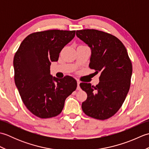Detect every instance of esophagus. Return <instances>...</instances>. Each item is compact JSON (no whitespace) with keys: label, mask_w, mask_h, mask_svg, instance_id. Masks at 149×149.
Listing matches in <instances>:
<instances>
[{"label":"esophagus","mask_w":149,"mask_h":149,"mask_svg":"<svg viewBox=\"0 0 149 149\" xmlns=\"http://www.w3.org/2000/svg\"><path fill=\"white\" fill-rule=\"evenodd\" d=\"M77 90H81V88H80V86H79V84H80V82L79 81H77Z\"/></svg>","instance_id":"obj_1"}]
</instances>
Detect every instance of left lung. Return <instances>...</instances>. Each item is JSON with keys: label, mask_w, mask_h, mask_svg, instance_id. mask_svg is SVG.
Here are the masks:
<instances>
[{"label": "left lung", "mask_w": 149, "mask_h": 149, "mask_svg": "<svg viewBox=\"0 0 149 149\" xmlns=\"http://www.w3.org/2000/svg\"><path fill=\"white\" fill-rule=\"evenodd\" d=\"M76 35L91 49L90 68L101 73L96 86L90 83L80 84L88 96L82 104V109L92 118L107 119L119 110L129 92L131 61L121 41L111 34L84 29L77 31Z\"/></svg>", "instance_id": "obj_1"}]
</instances>
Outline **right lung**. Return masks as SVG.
<instances>
[{"instance_id": "add662e5", "label": "right lung", "mask_w": 149, "mask_h": 149, "mask_svg": "<svg viewBox=\"0 0 149 149\" xmlns=\"http://www.w3.org/2000/svg\"><path fill=\"white\" fill-rule=\"evenodd\" d=\"M75 31L49 30L29 34L20 44L13 59L15 82L25 106L33 115L48 118L61 113L65 101L76 90L70 76L50 75L51 62L75 36Z\"/></svg>"}]
</instances>
